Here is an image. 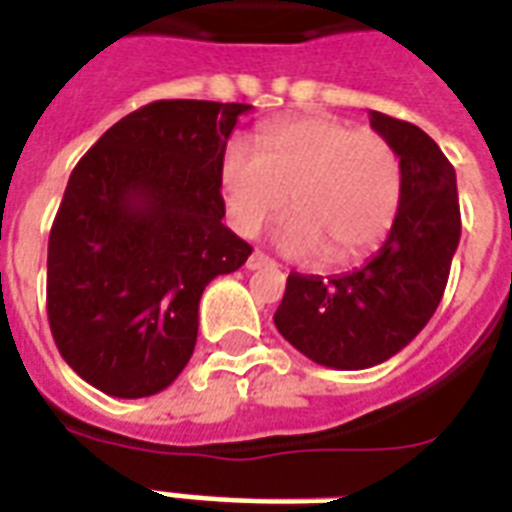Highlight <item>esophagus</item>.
I'll list each match as a JSON object with an SVG mask.
<instances>
[{
    "label": "esophagus",
    "instance_id": "obj_1",
    "mask_svg": "<svg viewBox=\"0 0 512 512\" xmlns=\"http://www.w3.org/2000/svg\"><path fill=\"white\" fill-rule=\"evenodd\" d=\"M274 266H276L274 260H271L268 255H263V252H252L249 260H246V268H249V271H257V268H274Z\"/></svg>",
    "mask_w": 512,
    "mask_h": 512
}]
</instances>
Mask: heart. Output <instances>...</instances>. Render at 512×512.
Returning <instances> with one entry per match:
<instances>
[{
    "label": "heart",
    "mask_w": 512,
    "mask_h": 512,
    "mask_svg": "<svg viewBox=\"0 0 512 512\" xmlns=\"http://www.w3.org/2000/svg\"><path fill=\"white\" fill-rule=\"evenodd\" d=\"M260 151L233 140L222 154V195L230 225L257 236L285 211L298 214L276 241L293 257L328 255L352 263L380 244L401 203V162L391 140L350 121L309 113L260 130Z\"/></svg>",
    "instance_id": "obj_1"
}]
</instances>
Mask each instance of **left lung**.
<instances>
[{"instance_id": "8db88e82", "label": "left lung", "mask_w": 512, "mask_h": 512, "mask_svg": "<svg viewBox=\"0 0 512 512\" xmlns=\"http://www.w3.org/2000/svg\"><path fill=\"white\" fill-rule=\"evenodd\" d=\"M372 127L401 162V203L385 244L339 276H287L274 323L331 369H369L404 350L437 312L461 238L456 170L426 132L380 111Z\"/></svg>"}]
</instances>
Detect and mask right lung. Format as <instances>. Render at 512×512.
I'll list each match as a JSON object with an SVG mask.
<instances>
[{
	"mask_svg": "<svg viewBox=\"0 0 512 512\" xmlns=\"http://www.w3.org/2000/svg\"><path fill=\"white\" fill-rule=\"evenodd\" d=\"M249 108L149 102L75 165L48 238V323L97 391H165L192 358L206 285L252 255L222 225L219 192L227 138Z\"/></svg>",
	"mask_w": 512,
	"mask_h": 512,
	"instance_id": "add662e5",
	"label": "right lung"
}]
</instances>
